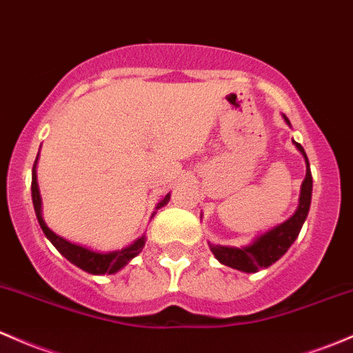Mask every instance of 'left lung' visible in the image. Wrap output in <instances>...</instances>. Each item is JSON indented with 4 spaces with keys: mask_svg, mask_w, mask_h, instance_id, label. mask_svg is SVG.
I'll return each mask as SVG.
<instances>
[{
    "mask_svg": "<svg viewBox=\"0 0 353 353\" xmlns=\"http://www.w3.org/2000/svg\"><path fill=\"white\" fill-rule=\"evenodd\" d=\"M284 120L289 123V120L285 117ZM294 145L298 147V150L301 152L304 155V161H306V177H304L303 181L298 210H296V213L292 214L288 221H284L283 225L276 226L274 230H270V232L259 236V239L252 245H248V247L235 248L210 243L211 252H213L214 257H216L223 265H228L236 270H242V272H259L261 269H265V267L272 265L274 262L279 261L285 252H288V248L294 243V240L298 239L299 232H301V226L307 216V211H310L313 177H311L310 162H307L306 152H304V148L299 145L298 142H294Z\"/></svg>",
    "mask_w": 353,
    "mask_h": 353,
    "instance_id": "8db88e82",
    "label": "left lung"
}]
</instances>
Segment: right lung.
<instances>
[{"mask_svg":"<svg viewBox=\"0 0 353 353\" xmlns=\"http://www.w3.org/2000/svg\"><path fill=\"white\" fill-rule=\"evenodd\" d=\"M35 164H33V170H32V201H33V208H35V214L37 220H39L40 228L43 230L47 239L54 243V247L64 255L65 259L70 262V264L77 265L79 269L86 270L89 274H114L117 270H120L121 267H125L132 261L133 257L142 252L143 245H145V236L142 239L135 240L130 247L121 248V250L117 252H110V254H99V252H92L86 247H81V245L70 243L68 240H64L62 236L55 235L54 232L46 225L43 221L42 213H40V208H42V199H40V192H39V184H37V174H35ZM169 201V194L162 199V203L159 205V208L164 206L165 203Z\"/></svg>","mask_w":353,"mask_h":353,"instance_id":"obj_1","label":"right lung"}]
</instances>
